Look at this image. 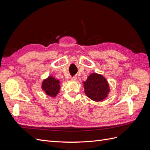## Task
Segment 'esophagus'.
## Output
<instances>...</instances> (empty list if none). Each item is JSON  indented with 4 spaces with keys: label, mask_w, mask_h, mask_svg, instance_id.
<instances>
[{
    "label": "esophagus",
    "mask_w": 150,
    "mask_h": 150,
    "mask_svg": "<svg viewBox=\"0 0 150 150\" xmlns=\"http://www.w3.org/2000/svg\"><path fill=\"white\" fill-rule=\"evenodd\" d=\"M77 79H78L77 76H73V77H72V78H71V79L73 80V81H76Z\"/></svg>",
    "instance_id": "34e87169"
}]
</instances>
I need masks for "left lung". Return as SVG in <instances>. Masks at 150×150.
I'll use <instances>...</instances> for the list:
<instances>
[{
  "label": "left lung",
  "instance_id": "obj_1",
  "mask_svg": "<svg viewBox=\"0 0 150 150\" xmlns=\"http://www.w3.org/2000/svg\"><path fill=\"white\" fill-rule=\"evenodd\" d=\"M84 84L86 94L93 101L103 100L110 91L106 79L102 75L96 73L90 74Z\"/></svg>",
  "mask_w": 150,
  "mask_h": 150
}]
</instances>
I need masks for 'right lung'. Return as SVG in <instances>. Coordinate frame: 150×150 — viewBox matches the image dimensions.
<instances>
[{
	"label": "right lung",
	"mask_w": 150,
	"mask_h": 150,
	"mask_svg": "<svg viewBox=\"0 0 150 150\" xmlns=\"http://www.w3.org/2000/svg\"><path fill=\"white\" fill-rule=\"evenodd\" d=\"M59 81L51 76H49L47 79L44 80L42 84V89L47 94L52 97L56 96L59 91Z\"/></svg>",
	"instance_id": "obj_1"
}]
</instances>
